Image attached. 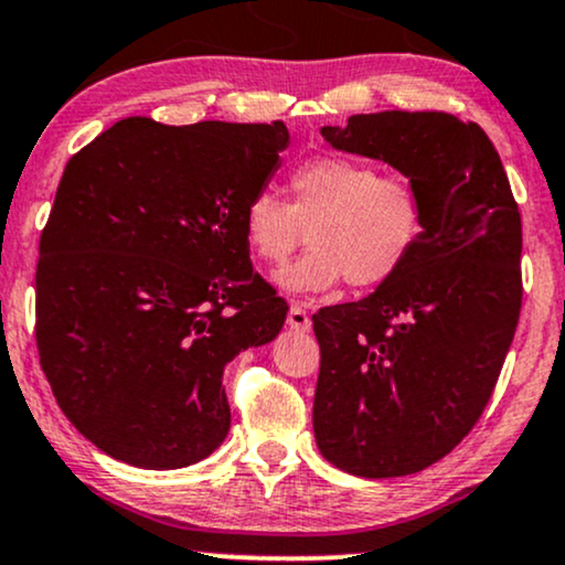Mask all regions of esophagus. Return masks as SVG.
<instances>
[{
    "label": "esophagus",
    "instance_id": "obj_1",
    "mask_svg": "<svg viewBox=\"0 0 565 565\" xmlns=\"http://www.w3.org/2000/svg\"><path fill=\"white\" fill-rule=\"evenodd\" d=\"M287 323H289V329H295V331H310L312 323H310V316H308V310H305L302 302H291Z\"/></svg>",
    "mask_w": 565,
    "mask_h": 565
}]
</instances>
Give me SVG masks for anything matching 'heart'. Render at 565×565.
Instances as JSON below:
<instances>
[{"label": "heart", "mask_w": 565, "mask_h": 565, "mask_svg": "<svg viewBox=\"0 0 565 565\" xmlns=\"http://www.w3.org/2000/svg\"><path fill=\"white\" fill-rule=\"evenodd\" d=\"M287 189L289 202L260 192L242 215L249 253L268 265H281L308 234V253L276 274L287 291H329L344 278L355 289L382 287L424 234L418 189L365 160L316 154L291 168Z\"/></svg>", "instance_id": "b5f03b06"}]
</instances>
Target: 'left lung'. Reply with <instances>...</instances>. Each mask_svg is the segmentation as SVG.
<instances>
[{
    "mask_svg": "<svg viewBox=\"0 0 565 565\" xmlns=\"http://www.w3.org/2000/svg\"><path fill=\"white\" fill-rule=\"evenodd\" d=\"M321 134L390 162L424 200L403 270L365 300L312 316L318 450L355 477H407L452 452L492 397L521 316V213L498 149L471 120L390 110Z\"/></svg>",
    "mask_w": 565,
    "mask_h": 565,
    "instance_id": "obj_1",
    "label": "left lung"
}]
</instances>
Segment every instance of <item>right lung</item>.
I'll list each match as a JSON object with an SVG mask.
<instances>
[{
  "label": "right lung",
  "mask_w": 565,
  "mask_h": 565,
  "mask_svg": "<svg viewBox=\"0 0 565 565\" xmlns=\"http://www.w3.org/2000/svg\"><path fill=\"white\" fill-rule=\"evenodd\" d=\"M287 145L281 120L136 115L67 160L39 242L36 348L60 411L110 458L183 468L226 439L223 369L289 310L242 231Z\"/></svg>",
  "instance_id": "add662e5"
}]
</instances>
